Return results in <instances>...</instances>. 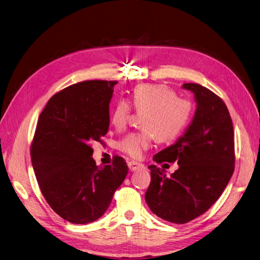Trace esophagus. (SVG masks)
<instances>
[{
    "instance_id": "esophagus-1",
    "label": "esophagus",
    "mask_w": 260,
    "mask_h": 260,
    "mask_svg": "<svg viewBox=\"0 0 260 260\" xmlns=\"http://www.w3.org/2000/svg\"><path fill=\"white\" fill-rule=\"evenodd\" d=\"M128 168H129V170L131 171H136V170H138V169H142V168H144V165L143 164H141V162H137V161H134V160H132V161H128Z\"/></svg>"
}]
</instances>
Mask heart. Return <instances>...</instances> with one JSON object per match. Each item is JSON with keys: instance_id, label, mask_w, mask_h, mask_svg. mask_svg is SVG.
<instances>
[{"instance_id": "1", "label": "heart", "mask_w": 260, "mask_h": 260, "mask_svg": "<svg viewBox=\"0 0 260 260\" xmlns=\"http://www.w3.org/2000/svg\"><path fill=\"white\" fill-rule=\"evenodd\" d=\"M129 104L136 112L142 113L143 129L128 133L119 139L117 148L132 158L142 157L157 138L168 142L176 138L189 123L193 105L187 99L177 96V93L165 84L145 83L133 89ZM125 100H118L111 111V123L122 129L128 122L131 106Z\"/></svg>"}]
</instances>
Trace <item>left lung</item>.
Instances as JSON below:
<instances>
[{
    "label": "left lung",
    "mask_w": 260,
    "mask_h": 260,
    "mask_svg": "<svg viewBox=\"0 0 260 260\" xmlns=\"http://www.w3.org/2000/svg\"><path fill=\"white\" fill-rule=\"evenodd\" d=\"M198 103L193 119L178 141L159 151L154 161L177 162L166 176L149 166L150 184L145 200L154 214L176 224L202 215L221 197L235 168L233 122L223 100L205 86L184 83Z\"/></svg>",
    "instance_id": "1"
}]
</instances>
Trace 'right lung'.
I'll list each match as a JSON object with an SVG mask.
<instances>
[{
    "label": "right lung",
    "instance_id": "add662e5",
    "mask_svg": "<svg viewBox=\"0 0 260 260\" xmlns=\"http://www.w3.org/2000/svg\"><path fill=\"white\" fill-rule=\"evenodd\" d=\"M117 81L89 80L52 95L39 115L30 145L38 185L50 208L73 224L101 217L128 167L124 158L96 166L92 144L103 143Z\"/></svg>",
    "mask_w": 260,
    "mask_h": 260
}]
</instances>
